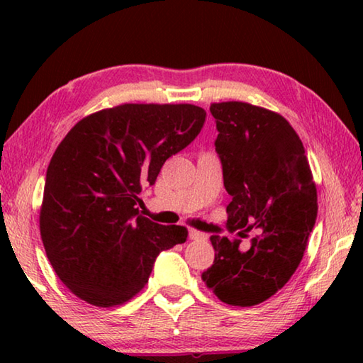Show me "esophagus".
<instances>
[{
  "label": "esophagus",
  "mask_w": 363,
  "mask_h": 363,
  "mask_svg": "<svg viewBox=\"0 0 363 363\" xmlns=\"http://www.w3.org/2000/svg\"><path fill=\"white\" fill-rule=\"evenodd\" d=\"M189 238H190V240H205L206 235H205L203 232H200V230L190 229L189 230Z\"/></svg>",
  "instance_id": "obj_1"
}]
</instances>
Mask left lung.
<instances>
[{
    "label": "left lung",
    "mask_w": 363,
    "mask_h": 363,
    "mask_svg": "<svg viewBox=\"0 0 363 363\" xmlns=\"http://www.w3.org/2000/svg\"><path fill=\"white\" fill-rule=\"evenodd\" d=\"M223 164L227 229H256L248 251L213 235L205 285L225 304L250 307L284 288L303 259L317 219V189L304 145L284 116L247 102L211 104Z\"/></svg>",
    "instance_id": "obj_1"
}]
</instances>
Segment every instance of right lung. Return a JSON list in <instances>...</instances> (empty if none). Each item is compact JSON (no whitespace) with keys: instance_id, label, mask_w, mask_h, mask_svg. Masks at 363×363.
<instances>
[{"instance_id":"1","label":"right lung","mask_w":363,"mask_h":363,"mask_svg":"<svg viewBox=\"0 0 363 363\" xmlns=\"http://www.w3.org/2000/svg\"><path fill=\"white\" fill-rule=\"evenodd\" d=\"M206 112L192 104H123L72 128L46 171L40 232L57 277L86 303L120 306L143 290L184 225L139 214L140 190L192 143Z\"/></svg>"}]
</instances>
